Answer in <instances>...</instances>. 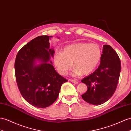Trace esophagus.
<instances>
[{
    "instance_id": "obj_1",
    "label": "esophagus",
    "mask_w": 131,
    "mask_h": 131,
    "mask_svg": "<svg viewBox=\"0 0 131 131\" xmlns=\"http://www.w3.org/2000/svg\"><path fill=\"white\" fill-rule=\"evenodd\" d=\"M70 81L73 82V83H76V84L79 83V81H77V80H71H71H70Z\"/></svg>"
}]
</instances>
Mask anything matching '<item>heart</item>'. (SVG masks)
I'll return each instance as SVG.
<instances>
[{
	"instance_id": "heart-1",
	"label": "heart",
	"mask_w": 131,
	"mask_h": 131,
	"mask_svg": "<svg viewBox=\"0 0 131 131\" xmlns=\"http://www.w3.org/2000/svg\"><path fill=\"white\" fill-rule=\"evenodd\" d=\"M102 57V50L97 43L80 42L66 46L62 52L55 53L53 64L58 72L65 75L72 68L73 76L89 75L97 66Z\"/></svg>"
}]
</instances>
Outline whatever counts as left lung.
<instances>
[{
	"mask_svg": "<svg viewBox=\"0 0 131 131\" xmlns=\"http://www.w3.org/2000/svg\"><path fill=\"white\" fill-rule=\"evenodd\" d=\"M121 69V61L115 50L110 45H103L98 69L81 80L88 86V91L81 96L83 100L95 105L108 100L116 90Z\"/></svg>",
	"mask_w": 131,
	"mask_h": 131,
	"instance_id": "obj_1",
	"label": "left lung"
}]
</instances>
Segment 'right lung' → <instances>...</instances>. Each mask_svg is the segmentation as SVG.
<instances>
[{
    "instance_id": "right-lung-1",
    "label": "right lung",
    "mask_w": 131,
    "mask_h": 131,
    "mask_svg": "<svg viewBox=\"0 0 131 131\" xmlns=\"http://www.w3.org/2000/svg\"><path fill=\"white\" fill-rule=\"evenodd\" d=\"M52 36L36 37L19 50L15 62V78L22 96L30 105L45 108L58 99L61 86L68 81L56 71L50 57L54 50L50 49ZM36 60L42 63L36 65Z\"/></svg>"
}]
</instances>
